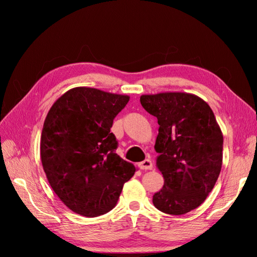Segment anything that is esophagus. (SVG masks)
<instances>
[{
	"mask_svg": "<svg viewBox=\"0 0 257 257\" xmlns=\"http://www.w3.org/2000/svg\"><path fill=\"white\" fill-rule=\"evenodd\" d=\"M139 168L141 170H151L154 166H152V161L149 159H146L143 162L139 163Z\"/></svg>",
	"mask_w": 257,
	"mask_h": 257,
	"instance_id": "esophagus-1",
	"label": "esophagus"
}]
</instances>
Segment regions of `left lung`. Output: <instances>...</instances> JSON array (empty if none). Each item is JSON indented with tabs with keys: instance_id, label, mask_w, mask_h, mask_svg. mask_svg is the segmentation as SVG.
<instances>
[{
	"instance_id": "obj_1",
	"label": "left lung",
	"mask_w": 257,
	"mask_h": 257,
	"mask_svg": "<svg viewBox=\"0 0 257 257\" xmlns=\"http://www.w3.org/2000/svg\"><path fill=\"white\" fill-rule=\"evenodd\" d=\"M140 102L159 123L155 149L165 184L152 202L167 214H185L203 203L219 178L223 158L220 125L210 106L192 94L143 95Z\"/></svg>"
}]
</instances>
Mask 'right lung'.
Instances as JSON below:
<instances>
[{"mask_svg": "<svg viewBox=\"0 0 257 257\" xmlns=\"http://www.w3.org/2000/svg\"><path fill=\"white\" fill-rule=\"evenodd\" d=\"M129 96L76 87L48 111L41 136V159L54 192L77 214L95 217L117 204L136 168L117 154L110 133Z\"/></svg>", "mask_w": 257, "mask_h": 257, "instance_id": "add662e5", "label": "right lung"}]
</instances>
